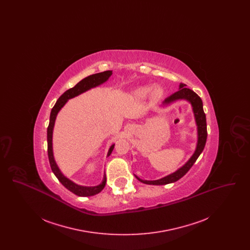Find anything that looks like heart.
Instances as JSON below:
<instances>
[{"label":"heart","mask_w":250,"mask_h":250,"mask_svg":"<svg viewBox=\"0 0 250 250\" xmlns=\"http://www.w3.org/2000/svg\"><path fill=\"white\" fill-rule=\"evenodd\" d=\"M163 93V89L159 86H156L155 88L153 86H141L134 91V95L137 98H145L152 94L155 98H160Z\"/></svg>","instance_id":"1"}]
</instances>
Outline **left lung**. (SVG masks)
<instances>
[{
	"label": "left lung",
	"instance_id": "1",
	"mask_svg": "<svg viewBox=\"0 0 250 250\" xmlns=\"http://www.w3.org/2000/svg\"><path fill=\"white\" fill-rule=\"evenodd\" d=\"M178 100L188 101L192 107L194 119L197 125V143H196L195 151L193 155H191L190 158L183 166L180 167L174 172L167 175L163 178L157 179V180H143L135 174V177L143 184L162 186V185L171 184L178 181L179 179L182 178L190 169L191 167L193 166V164L196 162V160L198 159V157L202 154L204 149L206 139H207V125H206V116L203 111V104H202L201 97L190 89L187 88L186 84L180 83L178 91L169 95L168 97H167L160 105V107H167Z\"/></svg>",
	"mask_w": 250,
	"mask_h": 250
}]
</instances>
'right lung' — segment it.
I'll return each instance as SVG.
<instances>
[{"label":"right lung","mask_w":250,"mask_h":250,"mask_svg":"<svg viewBox=\"0 0 250 250\" xmlns=\"http://www.w3.org/2000/svg\"><path fill=\"white\" fill-rule=\"evenodd\" d=\"M111 75H112V70H107V71L96 73L94 75L86 77L85 79L82 80L79 83L76 84L73 88L65 91L62 95H61L59 99L57 100V102L55 103L54 107H52L51 112H50L49 124H48V155L51 170L64 188H66L68 190L71 191L72 193H74V194H76L77 196H80V197H90V196H94V195L98 194L99 192H101L106 186V182H107L106 173L104 172L102 182L99 185L94 186V187H86V186H81V185L76 184L70 179L67 178L62 172V170L60 169L59 167L56 163V160L54 158L53 146H52V137H53V129H54L55 121H56L60 110L64 107V105L67 103V101L69 99L74 98L78 95H82V94H83L85 92H87V91H89L93 88L98 87V86L107 83ZM114 145L115 144L113 143L109 147V149L107 151V157L112 153Z\"/></svg>","instance_id":"obj_1"}]
</instances>
